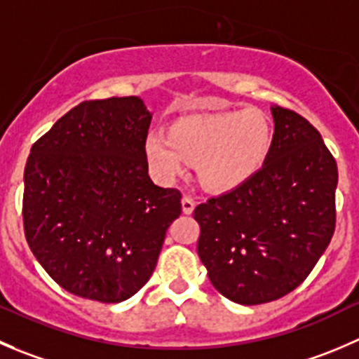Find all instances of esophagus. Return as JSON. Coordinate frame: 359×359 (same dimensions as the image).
Returning <instances> with one entry per match:
<instances>
[{"label":"esophagus","mask_w":359,"mask_h":359,"mask_svg":"<svg viewBox=\"0 0 359 359\" xmlns=\"http://www.w3.org/2000/svg\"><path fill=\"white\" fill-rule=\"evenodd\" d=\"M194 205H196V203H194L193 198H191V196H184L182 198V212H184V214H187V215L193 214Z\"/></svg>","instance_id":"1"}]
</instances>
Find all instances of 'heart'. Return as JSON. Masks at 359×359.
I'll use <instances>...</instances> for the list:
<instances>
[{"mask_svg": "<svg viewBox=\"0 0 359 359\" xmlns=\"http://www.w3.org/2000/svg\"><path fill=\"white\" fill-rule=\"evenodd\" d=\"M272 149V128L257 110H233L214 116L187 117L170 128V135L151 131L145 156L156 179L172 182L184 175L187 161L198 163L205 187L229 191L252 179Z\"/></svg>", "mask_w": 359, "mask_h": 359, "instance_id": "obj_1", "label": "heart"}]
</instances>
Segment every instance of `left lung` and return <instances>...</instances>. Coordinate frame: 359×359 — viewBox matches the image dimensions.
<instances>
[{"label": "left lung", "mask_w": 359, "mask_h": 359, "mask_svg": "<svg viewBox=\"0 0 359 359\" xmlns=\"http://www.w3.org/2000/svg\"><path fill=\"white\" fill-rule=\"evenodd\" d=\"M272 116V149L259 172L194 208L208 279L240 305L297 290L335 231V158L305 117L277 105Z\"/></svg>", "instance_id": "8db88e82"}]
</instances>
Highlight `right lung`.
<instances>
[{"mask_svg":"<svg viewBox=\"0 0 359 359\" xmlns=\"http://www.w3.org/2000/svg\"><path fill=\"white\" fill-rule=\"evenodd\" d=\"M151 119L138 96L82 102L31 147L24 233L68 293L119 304L154 272L182 194L149 177Z\"/></svg>","mask_w":359,"mask_h":359,"instance_id":"1","label":"right lung"}]
</instances>
